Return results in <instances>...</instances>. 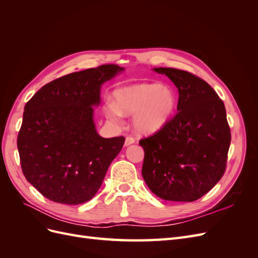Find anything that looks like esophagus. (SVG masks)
Wrapping results in <instances>:
<instances>
[{"instance_id":"1","label":"esophagus","mask_w":258,"mask_h":258,"mask_svg":"<svg viewBox=\"0 0 258 258\" xmlns=\"http://www.w3.org/2000/svg\"><path fill=\"white\" fill-rule=\"evenodd\" d=\"M135 142H136V141H135L134 138L127 137L126 140H124V146H129V145H131V144H134Z\"/></svg>"}]
</instances>
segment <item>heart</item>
<instances>
[{"label": "heart", "instance_id": "heart-1", "mask_svg": "<svg viewBox=\"0 0 258 258\" xmlns=\"http://www.w3.org/2000/svg\"><path fill=\"white\" fill-rule=\"evenodd\" d=\"M177 99L169 86L142 83L114 91V102L107 101L103 112L107 119L121 122L122 115H134L132 126L140 135H153L172 118Z\"/></svg>", "mask_w": 258, "mask_h": 258}]
</instances>
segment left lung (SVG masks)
Returning <instances> with one entry per match:
<instances>
[{
  "label": "left lung",
  "instance_id": "left-lung-1",
  "mask_svg": "<svg viewBox=\"0 0 258 258\" xmlns=\"http://www.w3.org/2000/svg\"><path fill=\"white\" fill-rule=\"evenodd\" d=\"M178 91L177 113L155 135L142 139V176L156 196L191 202L222 178L230 145L224 102L204 80L172 68H154Z\"/></svg>",
  "mask_w": 258,
  "mask_h": 258
}]
</instances>
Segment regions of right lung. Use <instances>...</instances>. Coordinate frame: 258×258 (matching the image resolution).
<instances>
[{
    "label": "right lung",
    "mask_w": 258,
    "mask_h": 258,
    "mask_svg": "<svg viewBox=\"0 0 258 258\" xmlns=\"http://www.w3.org/2000/svg\"><path fill=\"white\" fill-rule=\"evenodd\" d=\"M123 70L104 64L64 75L27 102L17 139L20 163L44 197L81 205L99 190L124 138L100 137L93 107L101 103L102 85Z\"/></svg>",
    "instance_id": "right-lung-1"
}]
</instances>
